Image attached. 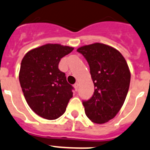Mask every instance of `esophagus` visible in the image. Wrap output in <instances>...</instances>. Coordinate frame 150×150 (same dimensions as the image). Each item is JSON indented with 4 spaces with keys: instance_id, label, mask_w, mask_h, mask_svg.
<instances>
[{
    "instance_id": "34e87169",
    "label": "esophagus",
    "mask_w": 150,
    "mask_h": 150,
    "mask_svg": "<svg viewBox=\"0 0 150 150\" xmlns=\"http://www.w3.org/2000/svg\"><path fill=\"white\" fill-rule=\"evenodd\" d=\"M79 83H75V84H74V87H75V90H76V91L79 89Z\"/></svg>"
}]
</instances>
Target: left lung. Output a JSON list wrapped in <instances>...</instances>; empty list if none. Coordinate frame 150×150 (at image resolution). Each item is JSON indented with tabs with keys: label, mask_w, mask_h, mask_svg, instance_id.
Listing matches in <instances>:
<instances>
[{
	"label": "left lung",
	"mask_w": 150,
	"mask_h": 150,
	"mask_svg": "<svg viewBox=\"0 0 150 150\" xmlns=\"http://www.w3.org/2000/svg\"><path fill=\"white\" fill-rule=\"evenodd\" d=\"M90 66L94 92L83 100L86 115L97 124H103L119 112L129 89L131 72L125 59L116 49L94 43L79 47Z\"/></svg>",
	"instance_id": "obj_1"
}]
</instances>
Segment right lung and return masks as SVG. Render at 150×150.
<instances>
[{
  "mask_svg": "<svg viewBox=\"0 0 150 150\" xmlns=\"http://www.w3.org/2000/svg\"><path fill=\"white\" fill-rule=\"evenodd\" d=\"M73 47L47 44L30 50L21 62L19 79L27 103L39 116L54 120L65 112L74 88L59 69Z\"/></svg>",
  "mask_w": 150,
  "mask_h": 150,
  "instance_id": "right-lung-1",
  "label": "right lung"
}]
</instances>
